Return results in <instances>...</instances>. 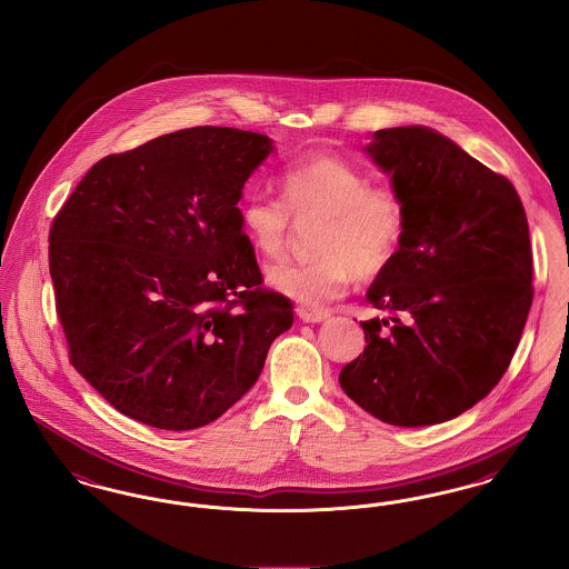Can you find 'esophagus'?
<instances>
[{
  "instance_id": "34e87169",
  "label": "esophagus",
  "mask_w": 569,
  "mask_h": 569,
  "mask_svg": "<svg viewBox=\"0 0 569 569\" xmlns=\"http://www.w3.org/2000/svg\"><path fill=\"white\" fill-rule=\"evenodd\" d=\"M297 317L303 322H322L329 319V312H327V310H317V308L299 306V308H297Z\"/></svg>"
}]
</instances>
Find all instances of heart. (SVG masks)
I'll list each match as a JSON object with an SVG mask.
<instances>
[{
	"mask_svg": "<svg viewBox=\"0 0 569 569\" xmlns=\"http://www.w3.org/2000/svg\"><path fill=\"white\" fill-rule=\"evenodd\" d=\"M278 187L284 204L266 193H250L240 203L242 231L259 254L273 259L284 250L289 212L322 214L325 222L317 259L280 261L266 270V282L276 293L319 306L345 296L355 276L370 280L393 263L406 231V210L396 191L371 187L357 166L325 150L289 161Z\"/></svg>",
	"mask_w": 569,
	"mask_h": 569,
	"instance_id": "heart-1",
	"label": "heart"
}]
</instances>
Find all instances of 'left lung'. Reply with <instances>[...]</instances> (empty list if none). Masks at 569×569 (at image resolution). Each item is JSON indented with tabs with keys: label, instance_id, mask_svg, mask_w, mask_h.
Returning <instances> with one entry per match:
<instances>
[{
	"label": "left lung",
	"instance_id": "left-lung-1",
	"mask_svg": "<svg viewBox=\"0 0 569 569\" xmlns=\"http://www.w3.org/2000/svg\"><path fill=\"white\" fill-rule=\"evenodd\" d=\"M406 210L393 263L366 299L368 347L340 385L397 427L455 419L489 396L533 301L529 224L512 182L422 124L380 129L363 149Z\"/></svg>",
	"mask_w": 569,
	"mask_h": 569
}]
</instances>
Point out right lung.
I'll return each mask as SVG.
<instances>
[{"label":"right lung","instance_id":"1","mask_svg":"<svg viewBox=\"0 0 569 569\" xmlns=\"http://www.w3.org/2000/svg\"><path fill=\"white\" fill-rule=\"evenodd\" d=\"M272 150L231 127L166 133L103 157L52 222L70 359L124 417L168 431L219 419L291 329L293 306L261 289L238 208Z\"/></svg>","mask_w":569,"mask_h":569}]
</instances>
